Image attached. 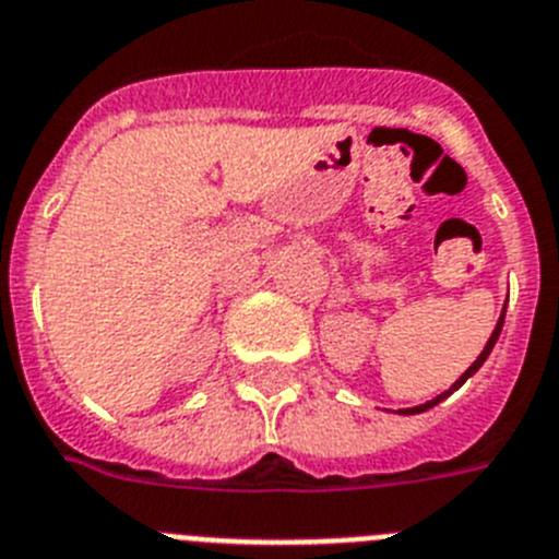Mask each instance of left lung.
<instances>
[{
  "instance_id": "obj_1",
  "label": "left lung",
  "mask_w": 559,
  "mask_h": 559,
  "mask_svg": "<svg viewBox=\"0 0 559 559\" xmlns=\"http://www.w3.org/2000/svg\"><path fill=\"white\" fill-rule=\"evenodd\" d=\"M507 300H509V298H507ZM503 318H507V304H503V312H501V318H498V323H495V329H492V334H489V340H487V346H484V352H481V354H478V357H475V362H473V366H469V368H467V371L461 373L459 380H455V382H453V385H450V388H448V391H444V394L433 396V400H427V402H425V405H414V407H402L400 414H402V416H414V414H425V411H430V407H433V405H439V402H441V400H448V396H450V394H453V391H459V388H461V385H464V382H467V380H469V377H473V373H475V371H478V368H481V366H484V362H487L489 352H492V348H495V343H498V337H501V329H503Z\"/></svg>"
}]
</instances>
